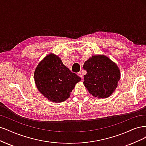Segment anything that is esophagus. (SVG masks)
<instances>
[{
	"mask_svg": "<svg viewBox=\"0 0 146 146\" xmlns=\"http://www.w3.org/2000/svg\"><path fill=\"white\" fill-rule=\"evenodd\" d=\"M77 74H78V76L81 77L82 79H83V78H82V73H81V72H78Z\"/></svg>",
	"mask_w": 146,
	"mask_h": 146,
	"instance_id": "1",
	"label": "esophagus"
}]
</instances>
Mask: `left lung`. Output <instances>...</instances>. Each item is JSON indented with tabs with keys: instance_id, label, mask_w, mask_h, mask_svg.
<instances>
[{
	"instance_id": "left-lung-1",
	"label": "left lung",
	"mask_w": 146,
	"mask_h": 146,
	"mask_svg": "<svg viewBox=\"0 0 146 146\" xmlns=\"http://www.w3.org/2000/svg\"><path fill=\"white\" fill-rule=\"evenodd\" d=\"M86 70L84 85L93 96L109 97L117 86L121 78L117 65L104 55H95L84 64Z\"/></svg>"
}]
</instances>
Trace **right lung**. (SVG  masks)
I'll use <instances>...</instances> for the list:
<instances>
[{
    "label": "right lung",
    "instance_id": "obj_1",
    "mask_svg": "<svg viewBox=\"0 0 146 146\" xmlns=\"http://www.w3.org/2000/svg\"><path fill=\"white\" fill-rule=\"evenodd\" d=\"M38 90L50 101L67 100L81 78L72 73L54 54L46 56L37 65L34 74Z\"/></svg>",
    "mask_w": 146,
    "mask_h": 146
}]
</instances>
